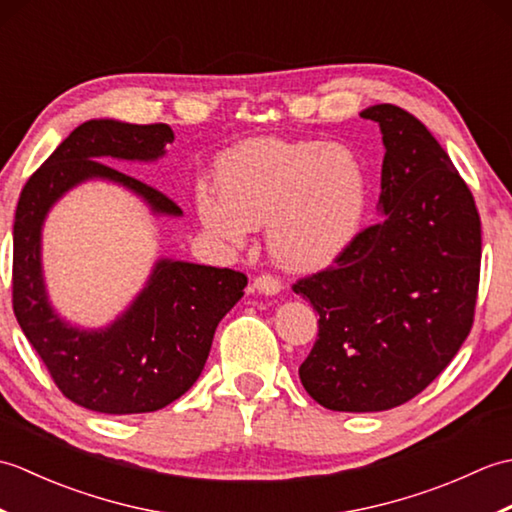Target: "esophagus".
<instances>
[{
  "mask_svg": "<svg viewBox=\"0 0 512 512\" xmlns=\"http://www.w3.org/2000/svg\"><path fill=\"white\" fill-rule=\"evenodd\" d=\"M281 281L277 279V277H273V275H259V277H255V281H253V290H257V292H262V295H277V292H281Z\"/></svg>",
  "mask_w": 512,
  "mask_h": 512,
  "instance_id": "1",
  "label": "esophagus"
}]
</instances>
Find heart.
<instances>
[{"label":"heart","mask_w":512,"mask_h":512,"mask_svg":"<svg viewBox=\"0 0 512 512\" xmlns=\"http://www.w3.org/2000/svg\"><path fill=\"white\" fill-rule=\"evenodd\" d=\"M220 193L200 187L204 228L244 244L268 224V248L281 266L312 270L334 262L361 233L369 178L352 149L325 140L255 138L217 162Z\"/></svg>","instance_id":"heart-1"}]
</instances>
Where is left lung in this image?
Returning <instances> with one entry per match:
<instances>
[{"instance_id": "8db88e82", "label": "left lung", "mask_w": 512, "mask_h": 512, "mask_svg": "<svg viewBox=\"0 0 512 512\" xmlns=\"http://www.w3.org/2000/svg\"><path fill=\"white\" fill-rule=\"evenodd\" d=\"M385 158L380 220L330 268L292 290L319 314L299 367L308 394L332 411H385L436 380L471 332L482 226L447 151L416 116L380 103Z\"/></svg>"}]
</instances>
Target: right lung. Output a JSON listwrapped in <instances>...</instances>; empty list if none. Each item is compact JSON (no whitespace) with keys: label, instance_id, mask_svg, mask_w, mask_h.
Here are the masks:
<instances>
[{"label":"right lung","instance_id":"right-lung-1","mask_svg":"<svg viewBox=\"0 0 512 512\" xmlns=\"http://www.w3.org/2000/svg\"><path fill=\"white\" fill-rule=\"evenodd\" d=\"M173 143L171 127L114 118L83 123L32 173L13 228V308L26 339L65 398L90 411L127 416L167 407L202 374L213 334L244 297L248 279L231 268L158 259L145 288L110 325L85 330L52 308L41 266L50 209L88 180L121 184L154 215L180 217L165 193L105 165V158L154 162Z\"/></svg>","mask_w":512,"mask_h":512}]
</instances>
